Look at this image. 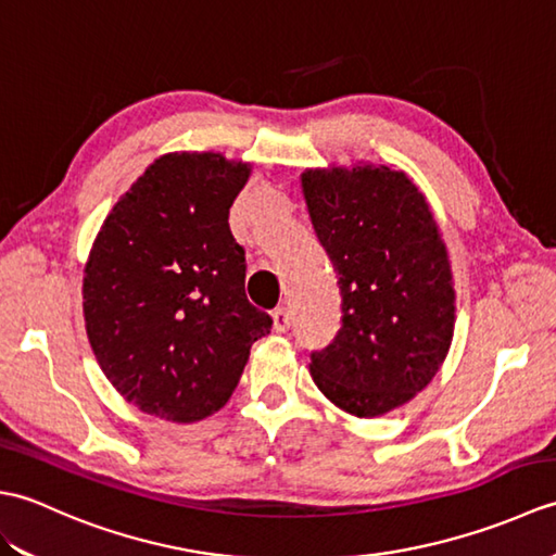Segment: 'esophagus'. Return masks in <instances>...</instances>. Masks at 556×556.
Here are the masks:
<instances>
[{
  "mask_svg": "<svg viewBox=\"0 0 556 556\" xmlns=\"http://www.w3.org/2000/svg\"><path fill=\"white\" fill-rule=\"evenodd\" d=\"M271 320H275L277 332H287V329L291 327V313H289V308H277L275 313H271Z\"/></svg>",
  "mask_w": 556,
  "mask_h": 556,
  "instance_id": "esophagus-1",
  "label": "esophagus"
}]
</instances>
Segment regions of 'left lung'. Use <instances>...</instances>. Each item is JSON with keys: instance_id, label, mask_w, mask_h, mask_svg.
Returning a JSON list of instances; mask_svg holds the SVG:
<instances>
[{"instance_id": "obj_1", "label": "left lung", "mask_w": 556, "mask_h": 556, "mask_svg": "<svg viewBox=\"0 0 556 556\" xmlns=\"http://www.w3.org/2000/svg\"><path fill=\"white\" fill-rule=\"evenodd\" d=\"M301 186L341 293V329L311 353L313 382L351 416H384L430 384L452 346L440 227L418 186L384 164L305 169Z\"/></svg>"}]
</instances>
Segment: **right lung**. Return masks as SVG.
<instances>
[{
	"label": "right lung",
	"mask_w": 556,
	"mask_h": 556,
	"mask_svg": "<svg viewBox=\"0 0 556 556\" xmlns=\"http://www.w3.org/2000/svg\"><path fill=\"white\" fill-rule=\"evenodd\" d=\"M251 164L169 152L119 198L92 243L83 315L112 387L148 416L195 422L227 404L271 317L245 299L229 207Z\"/></svg>",
	"instance_id": "right-lung-1"
}]
</instances>
